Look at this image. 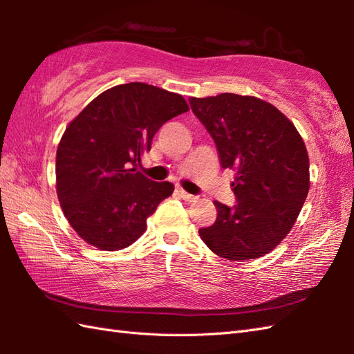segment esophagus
I'll use <instances>...</instances> for the list:
<instances>
[{
    "mask_svg": "<svg viewBox=\"0 0 354 354\" xmlns=\"http://www.w3.org/2000/svg\"><path fill=\"white\" fill-rule=\"evenodd\" d=\"M178 192V194L179 196H181L184 201H187V202H194L198 199V196H194V194H190V193H187L185 190H183V189H178L176 190Z\"/></svg>",
    "mask_w": 354,
    "mask_h": 354,
    "instance_id": "34e87169",
    "label": "esophagus"
}]
</instances>
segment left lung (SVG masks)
<instances>
[{
	"label": "left lung",
	"instance_id": "1",
	"mask_svg": "<svg viewBox=\"0 0 354 354\" xmlns=\"http://www.w3.org/2000/svg\"><path fill=\"white\" fill-rule=\"evenodd\" d=\"M212 135L222 169L236 171V205L214 201L216 222L199 236L231 261L259 259L289 234L309 193V155L283 112L257 97L223 93L189 99Z\"/></svg>",
	"mask_w": 354,
	"mask_h": 354
}]
</instances>
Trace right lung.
Instances as JSON below:
<instances>
[{
    "mask_svg": "<svg viewBox=\"0 0 354 354\" xmlns=\"http://www.w3.org/2000/svg\"><path fill=\"white\" fill-rule=\"evenodd\" d=\"M189 111L183 95L131 82L97 95L66 127L56 152V192L66 221L103 251L132 245L175 190L138 171L153 135Z\"/></svg>",
    "mask_w": 354,
    "mask_h": 354,
    "instance_id": "add662e5",
    "label": "right lung"
}]
</instances>
